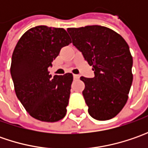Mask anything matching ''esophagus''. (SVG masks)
Returning a JSON list of instances; mask_svg holds the SVG:
<instances>
[{
	"label": "esophagus",
	"mask_w": 148,
	"mask_h": 148,
	"mask_svg": "<svg viewBox=\"0 0 148 148\" xmlns=\"http://www.w3.org/2000/svg\"><path fill=\"white\" fill-rule=\"evenodd\" d=\"M73 77H74L75 80H77V79H79L80 76H79V75H77V74H73Z\"/></svg>",
	"instance_id": "esophagus-1"
}]
</instances>
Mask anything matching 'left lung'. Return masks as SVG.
I'll use <instances>...</instances> for the list:
<instances>
[{"mask_svg":"<svg viewBox=\"0 0 148 148\" xmlns=\"http://www.w3.org/2000/svg\"><path fill=\"white\" fill-rule=\"evenodd\" d=\"M72 44L92 66L95 77H82L90 115L97 120L115 117L127 103L133 82V57L123 38L105 26L68 28Z\"/></svg>","mask_w":148,"mask_h":148,"instance_id":"obj_1","label":"left lung"}]
</instances>
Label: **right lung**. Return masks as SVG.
Wrapping results in <instances>:
<instances>
[{
    "label": "right lung",
    "mask_w": 148,
    "mask_h": 148,
    "mask_svg": "<svg viewBox=\"0 0 148 148\" xmlns=\"http://www.w3.org/2000/svg\"><path fill=\"white\" fill-rule=\"evenodd\" d=\"M71 43L62 28L29 29L12 54L10 74L15 94L29 114L43 122H58L66 114L73 81L71 73L49 75V67L62 47Z\"/></svg>",
    "instance_id": "add662e5"
}]
</instances>
